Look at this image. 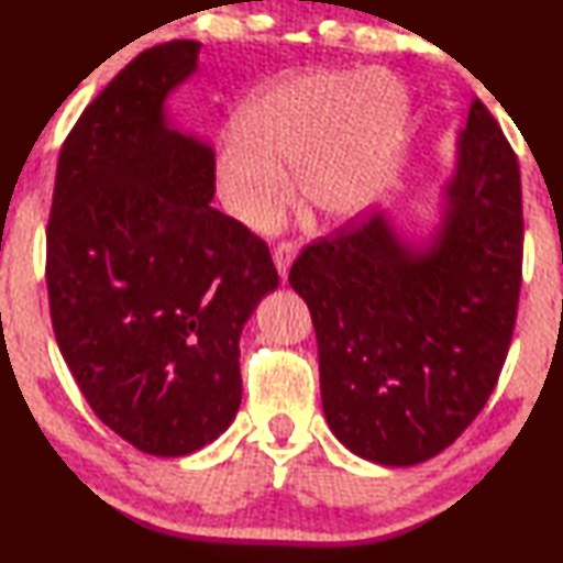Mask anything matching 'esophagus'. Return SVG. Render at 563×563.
I'll use <instances>...</instances> for the list:
<instances>
[{
  "label": "esophagus",
  "instance_id": "esophagus-1",
  "mask_svg": "<svg viewBox=\"0 0 563 563\" xmlns=\"http://www.w3.org/2000/svg\"><path fill=\"white\" fill-rule=\"evenodd\" d=\"M295 256H297V251L291 243H279L274 249V266H276V272H279L282 282L287 279L289 268H291V264H295Z\"/></svg>",
  "mask_w": 563,
  "mask_h": 563
}]
</instances>
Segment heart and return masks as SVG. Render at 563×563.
I'll return each instance as SVG.
<instances>
[{"instance_id": "1", "label": "heart", "mask_w": 563, "mask_h": 563, "mask_svg": "<svg viewBox=\"0 0 563 563\" xmlns=\"http://www.w3.org/2000/svg\"><path fill=\"white\" fill-rule=\"evenodd\" d=\"M407 97L372 68H322L261 89L218 156L225 210L266 228L291 197L328 225L361 220L387 195L405 133Z\"/></svg>"}]
</instances>
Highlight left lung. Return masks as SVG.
I'll use <instances>...</instances> for the list:
<instances>
[{"label":"left lung","instance_id":"obj_1","mask_svg":"<svg viewBox=\"0 0 563 563\" xmlns=\"http://www.w3.org/2000/svg\"><path fill=\"white\" fill-rule=\"evenodd\" d=\"M518 158L479 99L426 243L387 214L307 245L289 284L310 307L322 410L333 435L382 466H415L487 405L522 276Z\"/></svg>","mask_w":563,"mask_h":563}]
</instances>
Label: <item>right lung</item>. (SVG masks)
Instances as JSON below:
<instances>
[{"label":"right lung","mask_w":563,"mask_h":563,"mask_svg":"<svg viewBox=\"0 0 563 563\" xmlns=\"http://www.w3.org/2000/svg\"><path fill=\"white\" fill-rule=\"evenodd\" d=\"M199 43L130 60L58 156L45 282L60 356L97 418L137 451L187 456L241 407V333L279 287L266 243L210 205L214 151L166 99Z\"/></svg>","instance_id":"right-lung-1"}]
</instances>
